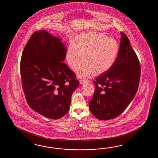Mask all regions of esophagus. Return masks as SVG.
Returning <instances> with one entry per match:
<instances>
[{"label":"esophagus","mask_w":158,"mask_h":158,"mask_svg":"<svg viewBox=\"0 0 158 158\" xmlns=\"http://www.w3.org/2000/svg\"><path fill=\"white\" fill-rule=\"evenodd\" d=\"M90 82V81L88 80L87 79H81L80 80V82L81 84H83L84 83H86V82Z\"/></svg>","instance_id":"esophagus-1"}]
</instances>
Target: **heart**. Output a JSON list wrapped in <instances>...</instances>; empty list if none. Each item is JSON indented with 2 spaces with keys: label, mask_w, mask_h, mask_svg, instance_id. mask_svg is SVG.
Segmentation results:
<instances>
[{
  "label": "heart",
  "mask_w": 158,
  "mask_h": 158,
  "mask_svg": "<svg viewBox=\"0 0 158 158\" xmlns=\"http://www.w3.org/2000/svg\"><path fill=\"white\" fill-rule=\"evenodd\" d=\"M117 40L99 32L88 31L76 37L68 46L65 57L72 68L76 67L83 60H85L75 68L78 77H90L96 72L104 73L113 67L119 52Z\"/></svg>",
  "instance_id": "heart-1"
}]
</instances>
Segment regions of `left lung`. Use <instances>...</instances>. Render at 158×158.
<instances>
[{
  "label": "left lung",
  "mask_w": 158,
  "mask_h": 158,
  "mask_svg": "<svg viewBox=\"0 0 158 158\" xmlns=\"http://www.w3.org/2000/svg\"><path fill=\"white\" fill-rule=\"evenodd\" d=\"M120 50L114 65L93 81L94 95L89 109L99 120L118 117L134 98L141 76L139 59L127 35L121 33Z\"/></svg>",
  "instance_id": "8db88e82"
}]
</instances>
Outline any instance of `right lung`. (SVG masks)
<instances>
[{
	"label": "right lung",
	"mask_w": 158,
	"mask_h": 158,
	"mask_svg": "<svg viewBox=\"0 0 158 158\" xmlns=\"http://www.w3.org/2000/svg\"><path fill=\"white\" fill-rule=\"evenodd\" d=\"M66 51L60 39L41 30L31 35L21 59L22 87L27 104L54 120L69 111L72 95L80 84L63 62Z\"/></svg>",
	"instance_id": "right-lung-1"
}]
</instances>
